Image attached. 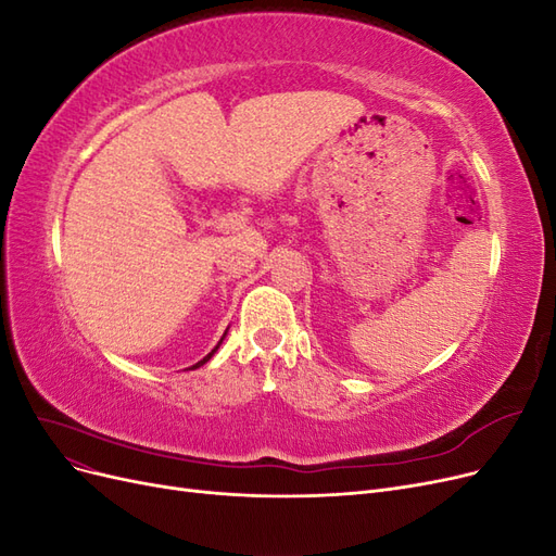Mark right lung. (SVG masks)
<instances>
[{
	"instance_id": "right-lung-1",
	"label": "right lung",
	"mask_w": 556,
	"mask_h": 556,
	"mask_svg": "<svg viewBox=\"0 0 556 556\" xmlns=\"http://www.w3.org/2000/svg\"><path fill=\"white\" fill-rule=\"evenodd\" d=\"M225 336H227V331H225V333H223V339H220V341H217V345H215V348H213V350H211V352H208V355H206V357H204V359H199V362H197V364H192V366H190V368H199V366H204V364H206V362H208V359H211V357H213V355H215V352H217V348H220V343H223V341H225Z\"/></svg>"
}]
</instances>
